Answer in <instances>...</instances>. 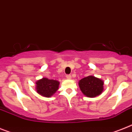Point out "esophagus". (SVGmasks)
<instances>
[{
    "label": "esophagus",
    "mask_w": 132,
    "mask_h": 132,
    "mask_svg": "<svg viewBox=\"0 0 132 132\" xmlns=\"http://www.w3.org/2000/svg\"><path fill=\"white\" fill-rule=\"evenodd\" d=\"M66 77H67V79H71V75H66Z\"/></svg>",
    "instance_id": "1"
}]
</instances>
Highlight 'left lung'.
Wrapping results in <instances>:
<instances>
[{
  "label": "left lung",
  "instance_id": "1",
  "mask_svg": "<svg viewBox=\"0 0 132 132\" xmlns=\"http://www.w3.org/2000/svg\"><path fill=\"white\" fill-rule=\"evenodd\" d=\"M79 85L83 94L88 97H95L103 90V81L92 75L80 80Z\"/></svg>",
  "mask_w": 132,
  "mask_h": 132
}]
</instances>
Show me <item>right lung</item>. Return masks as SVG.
Returning <instances> with one entry per match:
<instances>
[{"instance_id":"right-lung-1","label":"right lung","mask_w":132,"mask_h":132,"mask_svg":"<svg viewBox=\"0 0 132 132\" xmlns=\"http://www.w3.org/2000/svg\"><path fill=\"white\" fill-rule=\"evenodd\" d=\"M36 84L38 93L46 97H50L57 91L59 82L56 80L43 78L37 81Z\"/></svg>"}]
</instances>
